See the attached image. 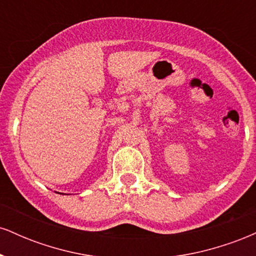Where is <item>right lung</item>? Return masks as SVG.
<instances>
[{
    "label": "right lung",
    "mask_w": 256,
    "mask_h": 256,
    "mask_svg": "<svg viewBox=\"0 0 256 256\" xmlns=\"http://www.w3.org/2000/svg\"><path fill=\"white\" fill-rule=\"evenodd\" d=\"M58 194H60V192H58Z\"/></svg>",
    "instance_id": "right-lung-1"
}]
</instances>
